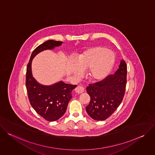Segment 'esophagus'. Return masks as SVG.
Segmentation results:
<instances>
[{
    "label": "esophagus",
    "mask_w": 155,
    "mask_h": 155,
    "mask_svg": "<svg viewBox=\"0 0 155 155\" xmlns=\"http://www.w3.org/2000/svg\"><path fill=\"white\" fill-rule=\"evenodd\" d=\"M84 88L83 87H81V86H77L76 88H75V92L77 93H78V94H81V93H82L83 92H84Z\"/></svg>",
    "instance_id": "obj_1"
}]
</instances>
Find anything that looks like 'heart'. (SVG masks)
<instances>
[{
  "instance_id": "obj_1",
  "label": "heart",
  "mask_w": 155,
  "mask_h": 155,
  "mask_svg": "<svg viewBox=\"0 0 155 155\" xmlns=\"http://www.w3.org/2000/svg\"><path fill=\"white\" fill-rule=\"evenodd\" d=\"M77 64L72 62L71 68L77 76L87 71V76L93 81L104 80L111 72L115 63L114 54L107 48L95 46L88 48L77 58Z\"/></svg>"
}]
</instances>
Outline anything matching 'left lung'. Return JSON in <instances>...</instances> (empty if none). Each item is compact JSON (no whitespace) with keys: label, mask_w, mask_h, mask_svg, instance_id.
<instances>
[{"label":"left lung","mask_w":155,"mask_h":155,"mask_svg":"<svg viewBox=\"0 0 155 155\" xmlns=\"http://www.w3.org/2000/svg\"><path fill=\"white\" fill-rule=\"evenodd\" d=\"M126 76L127 65L122 59L115 74L108 75L101 81L90 84L86 87L91 100L86 110L93 119L105 120L117 109L124 95Z\"/></svg>","instance_id":"1"}]
</instances>
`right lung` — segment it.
Wrapping results in <instances>:
<instances>
[{"label": "right lung", "mask_w": 155, "mask_h": 155, "mask_svg": "<svg viewBox=\"0 0 155 155\" xmlns=\"http://www.w3.org/2000/svg\"><path fill=\"white\" fill-rule=\"evenodd\" d=\"M62 43V41L53 40L43 43L33 51L27 66L26 85L30 104L39 115L49 121H54L63 116L72 97V91L77 85L62 81L50 86L38 83L32 74V60L40 52L52 50Z\"/></svg>", "instance_id": "1"}]
</instances>
